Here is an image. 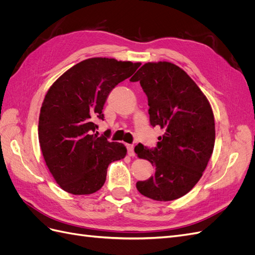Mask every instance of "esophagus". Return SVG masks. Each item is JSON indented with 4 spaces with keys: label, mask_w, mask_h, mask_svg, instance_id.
<instances>
[{
    "label": "esophagus",
    "mask_w": 255,
    "mask_h": 255,
    "mask_svg": "<svg viewBox=\"0 0 255 255\" xmlns=\"http://www.w3.org/2000/svg\"><path fill=\"white\" fill-rule=\"evenodd\" d=\"M127 148H128V156H135L134 146H133L132 144H128Z\"/></svg>",
    "instance_id": "1"
}]
</instances>
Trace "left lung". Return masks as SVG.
Returning <instances> with one entry per match:
<instances>
[{
	"label": "left lung",
	"instance_id": "left-lung-1",
	"mask_svg": "<svg viewBox=\"0 0 255 255\" xmlns=\"http://www.w3.org/2000/svg\"><path fill=\"white\" fill-rule=\"evenodd\" d=\"M130 81H139L148 97L151 126L164 129L154 150L135 146L137 156L155 167L153 176L136 183L137 190L155 201H172L194 188L212 156V106L190 76L169 61L144 64Z\"/></svg>",
	"mask_w": 255,
	"mask_h": 255
}]
</instances>
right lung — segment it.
<instances>
[{"label": "right lung", "mask_w": 255, "mask_h": 255, "mask_svg": "<svg viewBox=\"0 0 255 255\" xmlns=\"http://www.w3.org/2000/svg\"><path fill=\"white\" fill-rule=\"evenodd\" d=\"M140 63L92 57L74 65L52 84L39 115L38 137L54 180L72 195H91L106 180L107 167L125 158L123 143L95 134L96 119L113 88Z\"/></svg>", "instance_id": "right-lung-1"}]
</instances>
